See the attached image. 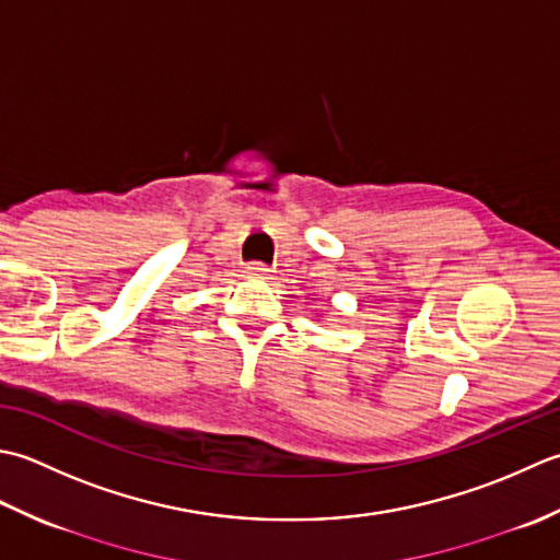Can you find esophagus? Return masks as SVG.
<instances>
[{"mask_svg":"<svg viewBox=\"0 0 560 560\" xmlns=\"http://www.w3.org/2000/svg\"><path fill=\"white\" fill-rule=\"evenodd\" d=\"M244 272L248 278H256V280H266L270 276V268L266 264H248L244 268Z\"/></svg>","mask_w":560,"mask_h":560,"instance_id":"obj_1","label":"esophagus"}]
</instances>
